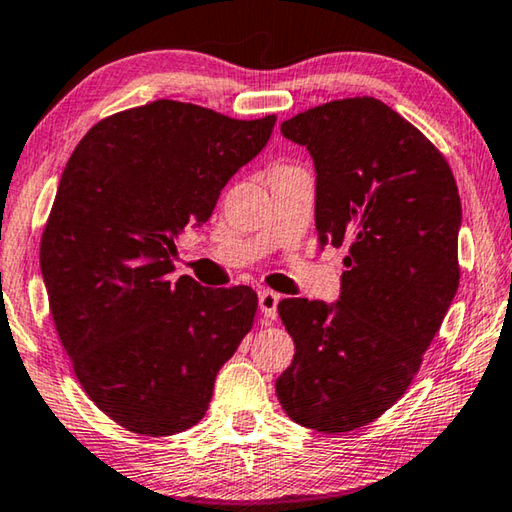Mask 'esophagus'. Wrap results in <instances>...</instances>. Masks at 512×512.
Masks as SVG:
<instances>
[{
  "mask_svg": "<svg viewBox=\"0 0 512 512\" xmlns=\"http://www.w3.org/2000/svg\"><path fill=\"white\" fill-rule=\"evenodd\" d=\"M257 298H259V309H262V314L273 320L277 316V302H280V296H277L275 291L264 289V291H259Z\"/></svg>",
  "mask_w": 512,
  "mask_h": 512,
  "instance_id": "obj_1",
  "label": "esophagus"
}]
</instances>
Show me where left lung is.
<instances>
[{"mask_svg":"<svg viewBox=\"0 0 512 512\" xmlns=\"http://www.w3.org/2000/svg\"><path fill=\"white\" fill-rule=\"evenodd\" d=\"M316 169L320 248H348L336 302L277 305L296 343L275 381L302 427L345 433L400 400L458 289L461 196L440 151L372 97L282 121Z\"/></svg>","mask_w":512,"mask_h":512,"instance_id":"8db88e82","label":"left lung"}]
</instances>
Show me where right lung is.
I'll list each match as a JSON object with an SVG mask.
<instances>
[{"label": "right lung", "instance_id": "add662e5", "mask_svg": "<svg viewBox=\"0 0 512 512\" xmlns=\"http://www.w3.org/2000/svg\"><path fill=\"white\" fill-rule=\"evenodd\" d=\"M273 126L160 99L92 126L60 176L40 244L51 316L83 391L128 431L194 427L253 327L250 287L169 273L173 241L210 219Z\"/></svg>", "mask_w": 512, "mask_h": 512}]
</instances>
